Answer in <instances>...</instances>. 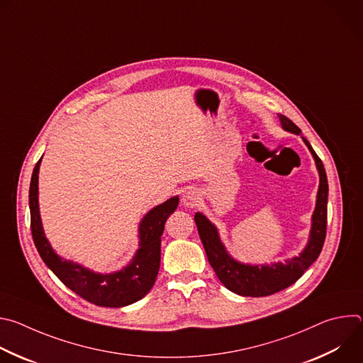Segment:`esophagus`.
<instances>
[{"mask_svg": "<svg viewBox=\"0 0 363 363\" xmlns=\"http://www.w3.org/2000/svg\"><path fill=\"white\" fill-rule=\"evenodd\" d=\"M201 201L199 194L195 189H188L184 192L182 195V202L185 206H189V208H194L195 205H198V202Z\"/></svg>", "mask_w": 363, "mask_h": 363, "instance_id": "34e87169", "label": "esophagus"}]
</instances>
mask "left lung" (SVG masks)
<instances>
[{"label": "left lung", "mask_w": 363, "mask_h": 363, "mask_svg": "<svg viewBox=\"0 0 363 363\" xmlns=\"http://www.w3.org/2000/svg\"><path fill=\"white\" fill-rule=\"evenodd\" d=\"M279 119L286 130L296 135L301 133V130L284 115H279ZM303 140L316 161V167L320 175V185L318 191L316 208L312 218L313 223L312 231H310V240L298 257L291 258L287 263H277L273 266L262 267L237 263L227 254L216 227L199 213H196L194 217L210 264L213 266L220 281L233 293L240 296L263 297L281 291L303 276V273L316 262V258L323 248L328 227V177L322 160L318 157L313 147L310 146L308 140L306 138H303Z\"/></svg>", "instance_id": "1"}]
</instances>
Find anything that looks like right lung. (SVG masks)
Returning <instances> with one entry per match:
<instances>
[{
	"mask_svg": "<svg viewBox=\"0 0 363 363\" xmlns=\"http://www.w3.org/2000/svg\"><path fill=\"white\" fill-rule=\"evenodd\" d=\"M35 164L30 182L31 234L35 248L47 267L65 286L82 298L103 307H123L140 300L157 280L161 264V235L165 221L177 210L178 196L155 206L145 216L139 227V250L133 262L113 274H96L72 262L62 260L44 237L38 213V168Z\"/></svg>",
	"mask_w": 363,
	"mask_h": 363,
	"instance_id": "obj_1",
	"label": "right lung"
}]
</instances>
